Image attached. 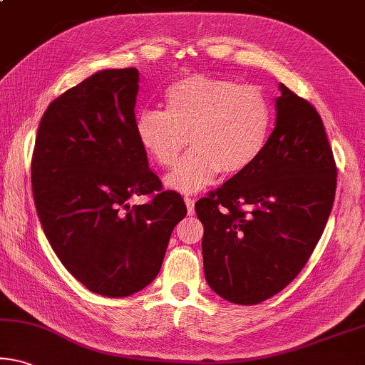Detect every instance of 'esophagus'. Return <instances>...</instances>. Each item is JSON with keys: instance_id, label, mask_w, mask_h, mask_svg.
<instances>
[{"instance_id": "34e87169", "label": "esophagus", "mask_w": 365, "mask_h": 365, "mask_svg": "<svg viewBox=\"0 0 365 365\" xmlns=\"http://www.w3.org/2000/svg\"><path fill=\"white\" fill-rule=\"evenodd\" d=\"M185 205H187V212L192 216V214L195 212V201L192 198H185Z\"/></svg>"}]
</instances>
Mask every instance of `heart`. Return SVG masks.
I'll use <instances>...</instances> for the list:
<instances>
[{"instance_id": "obj_1", "label": "heart", "mask_w": 365, "mask_h": 365, "mask_svg": "<svg viewBox=\"0 0 365 365\" xmlns=\"http://www.w3.org/2000/svg\"><path fill=\"white\" fill-rule=\"evenodd\" d=\"M165 112L143 108L135 118L140 146L160 167L175 164L187 146L192 151L165 177L173 192L195 193L222 172L247 170L268 141L271 110L255 86L192 74L165 89Z\"/></svg>"}]
</instances>
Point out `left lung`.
<instances>
[{"label":"left lung","instance_id":"left-lung-1","mask_svg":"<svg viewBox=\"0 0 365 365\" xmlns=\"http://www.w3.org/2000/svg\"><path fill=\"white\" fill-rule=\"evenodd\" d=\"M279 91L274 130L259 158L195 205L205 225L206 281L232 304L263 302L300 273L336 192L320 115L284 84Z\"/></svg>","mask_w":365,"mask_h":365}]
</instances>
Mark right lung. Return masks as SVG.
I'll return each mask as SVG.
<instances>
[{"mask_svg":"<svg viewBox=\"0 0 365 365\" xmlns=\"http://www.w3.org/2000/svg\"><path fill=\"white\" fill-rule=\"evenodd\" d=\"M136 68L102 69L50 103L32 155L40 224L65 268L89 291L131 296L155 279L170 234L187 214L162 192L135 135ZM136 194L148 205L130 207Z\"/></svg>","mask_w":365,"mask_h":365,"instance_id":"obj_1","label":"right lung"}]
</instances>
